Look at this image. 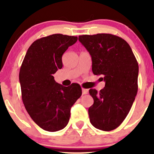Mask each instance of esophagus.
<instances>
[{
    "instance_id": "34e87169",
    "label": "esophagus",
    "mask_w": 154,
    "mask_h": 154,
    "mask_svg": "<svg viewBox=\"0 0 154 154\" xmlns=\"http://www.w3.org/2000/svg\"><path fill=\"white\" fill-rule=\"evenodd\" d=\"M82 94L83 95L88 94V89H85V88H82Z\"/></svg>"
}]
</instances>
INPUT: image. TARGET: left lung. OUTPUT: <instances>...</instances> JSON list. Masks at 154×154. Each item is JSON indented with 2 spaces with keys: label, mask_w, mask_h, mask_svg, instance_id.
I'll return each instance as SVG.
<instances>
[{
  "label": "left lung",
  "mask_w": 154,
  "mask_h": 154,
  "mask_svg": "<svg viewBox=\"0 0 154 154\" xmlns=\"http://www.w3.org/2000/svg\"><path fill=\"white\" fill-rule=\"evenodd\" d=\"M79 40L92 58V70L102 75L105 87L90 89L94 103L88 109L95 128L111 131L119 126L130 112L137 93L138 63L124 39L101 33L79 35Z\"/></svg>",
  "instance_id": "8db88e82"
}]
</instances>
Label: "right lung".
<instances>
[{
  "label": "right lung",
  "mask_w": 154,
  "mask_h": 154,
  "mask_svg": "<svg viewBox=\"0 0 154 154\" xmlns=\"http://www.w3.org/2000/svg\"><path fill=\"white\" fill-rule=\"evenodd\" d=\"M77 37L54 34L38 39L28 48L19 71L23 103L40 128L56 132L66 126L70 109L82 95L77 83L64 87L53 75L63 66L62 55Z\"/></svg>",
  "instance_id": "obj_1"
}]
</instances>
